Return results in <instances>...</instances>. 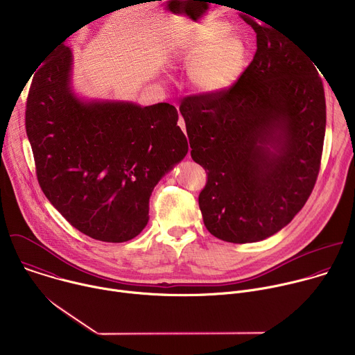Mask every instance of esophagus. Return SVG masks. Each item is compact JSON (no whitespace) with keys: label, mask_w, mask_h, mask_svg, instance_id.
Instances as JSON below:
<instances>
[{"label":"esophagus","mask_w":355,"mask_h":355,"mask_svg":"<svg viewBox=\"0 0 355 355\" xmlns=\"http://www.w3.org/2000/svg\"><path fill=\"white\" fill-rule=\"evenodd\" d=\"M178 126L182 129V132L185 133V122H184V118L180 115V118H178Z\"/></svg>","instance_id":"obj_1"}]
</instances>
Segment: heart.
I'll return each mask as SVG.
<instances>
[{"mask_svg": "<svg viewBox=\"0 0 355 355\" xmlns=\"http://www.w3.org/2000/svg\"><path fill=\"white\" fill-rule=\"evenodd\" d=\"M204 32L175 50L173 63L188 67L192 88L202 95H216L232 87L245 69L247 49L237 36L220 37Z\"/></svg>", "mask_w": 355, "mask_h": 355, "instance_id": "obj_1", "label": "heart"}]
</instances>
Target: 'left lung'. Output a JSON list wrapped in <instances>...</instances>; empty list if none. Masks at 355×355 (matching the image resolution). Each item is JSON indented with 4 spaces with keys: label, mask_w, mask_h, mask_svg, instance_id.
<instances>
[{
    "label": "left lung",
    "mask_w": 355,
    "mask_h": 355,
    "mask_svg": "<svg viewBox=\"0 0 355 355\" xmlns=\"http://www.w3.org/2000/svg\"><path fill=\"white\" fill-rule=\"evenodd\" d=\"M241 18L257 33L252 62L223 92L185 96L180 112L191 157L208 175L198 198L207 229L254 243L286 226L313 191L326 99L313 62L292 40Z\"/></svg>",
    "instance_id": "1"
}]
</instances>
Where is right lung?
<instances>
[{
  "label": "right lung",
  "instance_id": "obj_1",
  "mask_svg": "<svg viewBox=\"0 0 355 355\" xmlns=\"http://www.w3.org/2000/svg\"><path fill=\"white\" fill-rule=\"evenodd\" d=\"M66 39L40 62L26 99L36 177L73 227L95 240L123 243L146 227L150 195L185 157L188 141L167 103L140 107L78 98Z\"/></svg>",
  "mask_w": 355,
  "mask_h": 355
}]
</instances>
